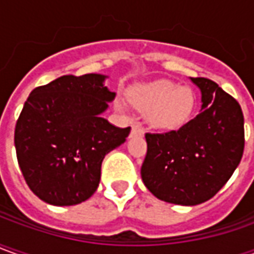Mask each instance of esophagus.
<instances>
[{"mask_svg": "<svg viewBox=\"0 0 254 254\" xmlns=\"http://www.w3.org/2000/svg\"><path fill=\"white\" fill-rule=\"evenodd\" d=\"M137 133V135H143V127L140 124H133L132 125V135Z\"/></svg>", "mask_w": 254, "mask_h": 254, "instance_id": "34e87169", "label": "esophagus"}]
</instances>
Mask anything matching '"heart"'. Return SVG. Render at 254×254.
<instances>
[{"instance_id":"b5f03b06","label":"heart","mask_w":254,"mask_h":254,"mask_svg":"<svg viewBox=\"0 0 254 254\" xmlns=\"http://www.w3.org/2000/svg\"><path fill=\"white\" fill-rule=\"evenodd\" d=\"M130 100L137 110L147 112L149 124L160 130H176L184 127L194 108L191 90L176 87L169 80L140 87Z\"/></svg>"}]
</instances>
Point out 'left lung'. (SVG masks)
<instances>
[{"label": "left lung", "mask_w": 254, "mask_h": 254, "mask_svg": "<svg viewBox=\"0 0 254 254\" xmlns=\"http://www.w3.org/2000/svg\"><path fill=\"white\" fill-rule=\"evenodd\" d=\"M191 81L201 90L202 110L179 130L146 133L147 153L140 169L154 197L179 205L214 197L231 179L245 149L239 102L209 78L191 77Z\"/></svg>", "instance_id": "left-lung-1"}]
</instances>
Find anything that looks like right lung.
<instances>
[{
  "label": "right lung",
  "instance_id": "1",
  "mask_svg": "<svg viewBox=\"0 0 254 254\" xmlns=\"http://www.w3.org/2000/svg\"><path fill=\"white\" fill-rule=\"evenodd\" d=\"M105 75H62L29 94L15 125L19 169L35 195L52 205H75L100 184L101 164L127 140L101 114L115 98Z\"/></svg>",
  "mask_w": 254,
  "mask_h": 254
}]
</instances>
